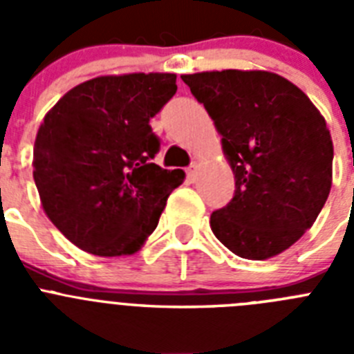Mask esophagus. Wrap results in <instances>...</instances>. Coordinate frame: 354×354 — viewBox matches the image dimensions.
<instances>
[{
	"label": "esophagus",
	"mask_w": 354,
	"mask_h": 354,
	"mask_svg": "<svg viewBox=\"0 0 354 354\" xmlns=\"http://www.w3.org/2000/svg\"><path fill=\"white\" fill-rule=\"evenodd\" d=\"M196 168H198V165H196V162H193V165H189V168L186 170L187 180H189V183H195L196 180Z\"/></svg>",
	"instance_id": "1"
}]
</instances>
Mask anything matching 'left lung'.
<instances>
[{
  "instance_id": "left-lung-1",
  "label": "left lung",
  "mask_w": 354,
  "mask_h": 354,
  "mask_svg": "<svg viewBox=\"0 0 354 354\" xmlns=\"http://www.w3.org/2000/svg\"><path fill=\"white\" fill-rule=\"evenodd\" d=\"M180 77L214 120L236 180L232 200L211 214L212 232L243 259L282 253L314 225L330 195L333 143L324 117L273 72Z\"/></svg>"
}]
</instances>
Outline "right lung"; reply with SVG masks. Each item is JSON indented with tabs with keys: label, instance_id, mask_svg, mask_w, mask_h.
Wrapping results in <instances>:
<instances>
[{
	"label": "right lung",
	"instance_id": "obj_1",
	"mask_svg": "<svg viewBox=\"0 0 354 354\" xmlns=\"http://www.w3.org/2000/svg\"><path fill=\"white\" fill-rule=\"evenodd\" d=\"M175 74L101 76L53 106L33 147L42 207L71 243L99 257L138 252L183 170L152 162L159 138L150 118L177 92Z\"/></svg>",
	"mask_w": 354,
	"mask_h": 354
}]
</instances>
